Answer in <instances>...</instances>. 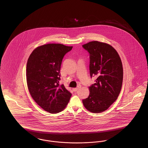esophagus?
Masks as SVG:
<instances>
[{"instance_id": "1", "label": "esophagus", "mask_w": 148, "mask_h": 148, "mask_svg": "<svg viewBox=\"0 0 148 148\" xmlns=\"http://www.w3.org/2000/svg\"><path fill=\"white\" fill-rule=\"evenodd\" d=\"M80 88H81V85H78L77 88H74V89H73V91H74V92H77V91Z\"/></svg>"}]
</instances>
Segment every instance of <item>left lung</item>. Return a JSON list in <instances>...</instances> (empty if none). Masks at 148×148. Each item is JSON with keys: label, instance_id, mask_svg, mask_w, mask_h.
I'll use <instances>...</instances> for the list:
<instances>
[{"label": "left lung", "instance_id": "left-lung-1", "mask_svg": "<svg viewBox=\"0 0 148 148\" xmlns=\"http://www.w3.org/2000/svg\"><path fill=\"white\" fill-rule=\"evenodd\" d=\"M82 46L89 54L90 77H97L95 83L89 86V95L83 103L88 110L101 113L119 95L123 79L121 60L116 50L106 43L92 41Z\"/></svg>", "mask_w": 148, "mask_h": 148}]
</instances>
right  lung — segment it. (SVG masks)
I'll return each mask as SVG.
<instances>
[{
    "label": "right lung",
    "mask_w": 148,
    "mask_h": 148,
    "mask_svg": "<svg viewBox=\"0 0 148 148\" xmlns=\"http://www.w3.org/2000/svg\"><path fill=\"white\" fill-rule=\"evenodd\" d=\"M72 48L48 44L36 48L29 57L26 69L29 91L37 104L49 113L62 111L71 97V92L59 83L64 56Z\"/></svg>",
    "instance_id": "right-lung-1"
}]
</instances>
